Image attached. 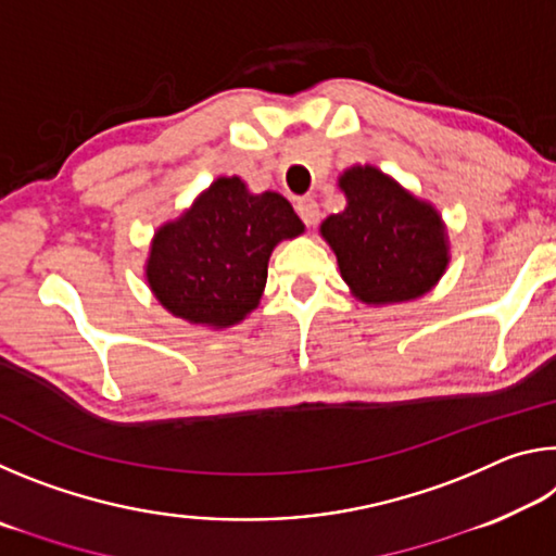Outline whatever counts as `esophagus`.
I'll return each instance as SVG.
<instances>
[{
	"instance_id": "34e87169",
	"label": "esophagus",
	"mask_w": 556,
	"mask_h": 556,
	"mask_svg": "<svg viewBox=\"0 0 556 556\" xmlns=\"http://www.w3.org/2000/svg\"><path fill=\"white\" fill-rule=\"evenodd\" d=\"M296 213L306 225L318 223V203L314 199H299L296 201Z\"/></svg>"
}]
</instances>
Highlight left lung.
Wrapping results in <instances>:
<instances>
[{
  "instance_id": "left-lung-1",
  "label": "left lung",
  "mask_w": 556,
  "mask_h": 556,
  "mask_svg": "<svg viewBox=\"0 0 556 556\" xmlns=\"http://www.w3.org/2000/svg\"><path fill=\"white\" fill-rule=\"evenodd\" d=\"M338 186L348 205L328 215L321 235L353 294L375 306L427 294L448 265L446 228L434 205L375 166H351Z\"/></svg>"
}]
</instances>
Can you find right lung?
Listing matches in <instances>:
<instances>
[{"label": "right lung", "mask_w": 556, "mask_h": 556, "mask_svg": "<svg viewBox=\"0 0 556 556\" xmlns=\"http://www.w3.org/2000/svg\"><path fill=\"white\" fill-rule=\"evenodd\" d=\"M301 232L304 223L285 195H255L242 178L220 176L181 218L156 230L147 281L166 312L228 328L257 308L271 250Z\"/></svg>", "instance_id": "obj_1"}]
</instances>
